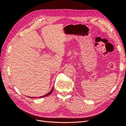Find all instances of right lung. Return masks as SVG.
I'll list each match as a JSON object with an SVG mask.
<instances>
[{"label": "right lung", "mask_w": 126, "mask_h": 126, "mask_svg": "<svg viewBox=\"0 0 126 126\" xmlns=\"http://www.w3.org/2000/svg\"><path fill=\"white\" fill-rule=\"evenodd\" d=\"M53 89H54V88L52 87V89H51V90L50 91V92H49V93H48L47 94H46V95H44V96H41V97H38V98H42V97H46V96H48V95H49V94H51V93L52 92V91H53ZM30 98H33V97H30Z\"/></svg>", "instance_id": "right-lung-1"}]
</instances>
